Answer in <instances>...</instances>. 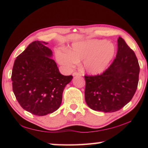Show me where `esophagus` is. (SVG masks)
Instances as JSON below:
<instances>
[{
    "label": "esophagus",
    "mask_w": 148,
    "mask_h": 148,
    "mask_svg": "<svg viewBox=\"0 0 148 148\" xmlns=\"http://www.w3.org/2000/svg\"><path fill=\"white\" fill-rule=\"evenodd\" d=\"M72 76H82V74H80V73H79V72H74L73 74H72Z\"/></svg>",
    "instance_id": "34e87169"
}]
</instances>
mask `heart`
Masks as SVG:
<instances>
[{
  "label": "heart",
  "mask_w": 148,
  "mask_h": 148,
  "mask_svg": "<svg viewBox=\"0 0 148 148\" xmlns=\"http://www.w3.org/2000/svg\"><path fill=\"white\" fill-rule=\"evenodd\" d=\"M116 48L113 44L104 39H92L72 44L71 51H57L59 64L70 69L83 60V69L93 75L102 73L113 59Z\"/></svg>",
  "instance_id": "obj_1"
}]
</instances>
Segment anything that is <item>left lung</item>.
Instances as JSON below:
<instances>
[{
  "mask_svg": "<svg viewBox=\"0 0 148 148\" xmlns=\"http://www.w3.org/2000/svg\"><path fill=\"white\" fill-rule=\"evenodd\" d=\"M116 57L103 73L85 75V99L95 111L114 112L123 108L136 91L140 66L134 51L121 37Z\"/></svg>",
  "mask_w": 148,
  "mask_h": 148,
  "instance_id": "left-lung-1",
  "label": "left lung"
}]
</instances>
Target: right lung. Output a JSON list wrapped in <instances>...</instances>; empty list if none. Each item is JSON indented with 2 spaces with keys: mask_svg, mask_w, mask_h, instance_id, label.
Wrapping results in <instances>:
<instances>
[{
  "mask_svg": "<svg viewBox=\"0 0 148 148\" xmlns=\"http://www.w3.org/2000/svg\"><path fill=\"white\" fill-rule=\"evenodd\" d=\"M47 44L38 40L30 44L15 60L11 77L20 106L38 116L59 108L64 87L73 78L60 73Z\"/></svg>",
  "mask_w": 148,
  "mask_h": 148,
  "instance_id": "1",
  "label": "right lung"
}]
</instances>
